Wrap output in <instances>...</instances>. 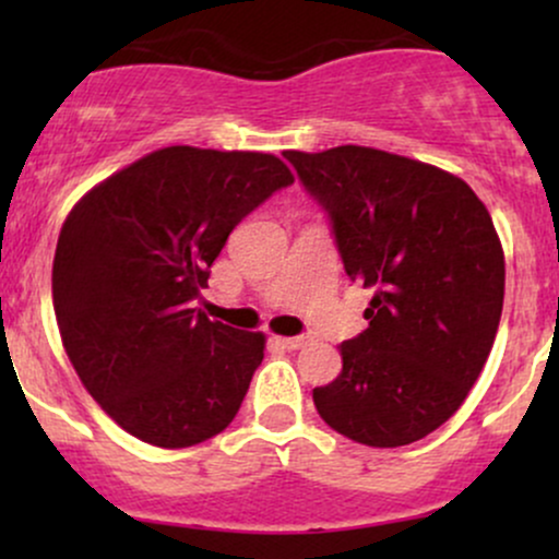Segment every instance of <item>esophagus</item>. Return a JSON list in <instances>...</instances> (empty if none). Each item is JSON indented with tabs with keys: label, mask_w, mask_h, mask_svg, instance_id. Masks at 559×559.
I'll list each match as a JSON object with an SVG mask.
<instances>
[{
	"label": "esophagus",
	"mask_w": 559,
	"mask_h": 559,
	"mask_svg": "<svg viewBox=\"0 0 559 559\" xmlns=\"http://www.w3.org/2000/svg\"><path fill=\"white\" fill-rule=\"evenodd\" d=\"M273 342L284 346V349H299V346H305L307 342H310V338H307V336H275Z\"/></svg>",
	"instance_id": "obj_1"
}]
</instances>
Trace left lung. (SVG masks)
Here are the masks:
<instances>
[{
    "label": "left lung",
    "instance_id": "8db88e82",
    "mask_svg": "<svg viewBox=\"0 0 559 559\" xmlns=\"http://www.w3.org/2000/svg\"><path fill=\"white\" fill-rule=\"evenodd\" d=\"M284 157L329 215L346 275L373 288L370 325L312 402L346 439L413 444L457 413L497 336L504 254L489 210L457 176L370 146Z\"/></svg>",
    "mask_w": 559,
    "mask_h": 559
}]
</instances>
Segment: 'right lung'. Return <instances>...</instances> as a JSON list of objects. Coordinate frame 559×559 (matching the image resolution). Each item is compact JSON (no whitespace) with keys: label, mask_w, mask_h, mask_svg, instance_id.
Returning <instances> with one entry per match:
<instances>
[{"label":"right lung","mask_w":559,"mask_h":559,"mask_svg":"<svg viewBox=\"0 0 559 559\" xmlns=\"http://www.w3.org/2000/svg\"><path fill=\"white\" fill-rule=\"evenodd\" d=\"M294 183L278 157L165 146L94 186L57 241L52 299L88 394L163 449L213 439L239 413L265 336L194 307L228 234Z\"/></svg>","instance_id":"1"}]
</instances>
